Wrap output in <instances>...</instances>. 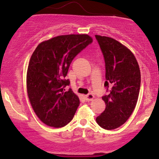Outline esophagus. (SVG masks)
Wrapping results in <instances>:
<instances>
[{
    "instance_id": "obj_1",
    "label": "esophagus",
    "mask_w": 159,
    "mask_h": 159,
    "mask_svg": "<svg viewBox=\"0 0 159 159\" xmlns=\"http://www.w3.org/2000/svg\"><path fill=\"white\" fill-rule=\"evenodd\" d=\"M85 99H86V101H91L94 99V96L93 94H88L85 96Z\"/></svg>"
}]
</instances>
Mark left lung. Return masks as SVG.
I'll return each mask as SVG.
<instances>
[{
	"mask_svg": "<svg viewBox=\"0 0 159 159\" xmlns=\"http://www.w3.org/2000/svg\"><path fill=\"white\" fill-rule=\"evenodd\" d=\"M103 54L109 95L102 96L106 109L96 117L99 126L107 130L119 128L132 115L138 101L141 73L135 56L115 39L95 35Z\"/></svg>",
	"mask_w": 159,
	"mask_h": 159,
	"instance_id": "1",
	"label": "left lung"
}]
</instances>
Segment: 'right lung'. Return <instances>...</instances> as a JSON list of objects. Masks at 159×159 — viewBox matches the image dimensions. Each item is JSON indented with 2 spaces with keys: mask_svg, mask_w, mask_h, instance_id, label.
Returning a JSON list of instances; mask_svg holds the SVG:
<instances>
[{
  "mask_svg": "<svg viewBox=\"0 0 159 159\" xmlns=\"http://www.w3.org/2000/svg\"><path fill=\"white\" fill-rule=\"evenodd\" d=\"M93 42L87 34L57 36L41 42L33 53L27 73V91L37 117L46 125L60 128L73 119L79 97L65 80L72 60Z\"/></svg>",
  "mask_w": 159,
  "mask_h": 159,
  "instance_id": "right-lung-1",
  "label": "right lung"
}]
</instances>
